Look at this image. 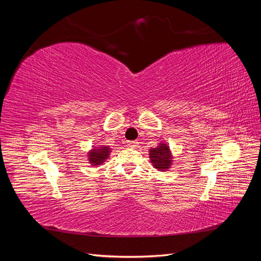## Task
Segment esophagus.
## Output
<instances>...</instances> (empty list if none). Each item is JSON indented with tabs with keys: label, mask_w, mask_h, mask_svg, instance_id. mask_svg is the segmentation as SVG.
I'll return each mask as SVG.
<instances>
[{
	"label": "esophagus",
	"mask_w": 261,
	"mask_h": 261,
	"mask_svg": "<svg viewBox=\"0 0 261 261\" xmlns=\"http://www.w3.org/2000/svg\"><path fill=\"white\" fill-rule=\"evenodd\" d=\"M126 145H127V147H129V148H136V147H138L137 141H127V143H126Z\"/></svg>",
	"instance_id": "34e87169"
}]
</instances>
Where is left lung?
<instances>
[{"mask_svg":"<svg viewBox=\"0 0 261 261\" xmlns=\"http://www.w3.org/2000/svg\"><path fill=\"white\" fill-rule=\"evenodd\" d=\"M149 159L152 167L160 172H167L173 164L172 150L165 141H160L155 148L149 149Z\"/></svg>","mask_w":261,"mask_h":261,"instance_id":"1","label":"left lung"}]
</instances>
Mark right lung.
<instances>
[{
	"mask_svg": "<svg viewBox=\"0 0 261 261\" xmlns=\"http://www.w3.org/2000/svg\"><path fill=\"white\" fill-rule=\"evenodd\" d=\"M112 152V149L106 145H97L93 146L88 152H87V159H88V163L90 167H99V165L103 164L108 158L110 156V153Z\"/></svg>",
	"mask_w": 261,
	"mask_h": 261,
	"instance_id": "right-lung-1",
	"label": "right lung"
}]
</instances>
